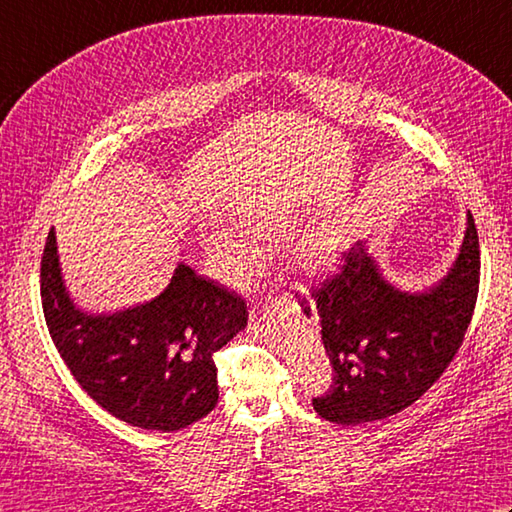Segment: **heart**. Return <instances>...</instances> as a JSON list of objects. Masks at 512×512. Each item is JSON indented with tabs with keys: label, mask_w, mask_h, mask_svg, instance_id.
Returning <instances> with one entry per match:
<instances>
[{
	"label": "heart",
	"mask_w": 512,
	"mask_h": 512,
	"mask_svg": "<svg viewBox=\"0 0 512 512\" xmlns=\"http://www.w3.org/2000/svg\"><path fill=\"white\" fill-rule=\"evenodd\" d=\"M244 226L255 237L268 242L290 237L301 224V213L295 204L284 200H266L248 204L244 213ZM204 248L222 277L233 284L244 286L253 279L264 264V250L247 233L211 228L204 235ZM345 239L334 224H321L303 235L295 246V262L306 273H328L336 268L343 257Z\"/></svg>",
	"instance_id": "heart-1"
}]
</instances>
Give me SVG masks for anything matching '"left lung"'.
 I'll return each instance as SVG.
<instances>
[{"label":"left lung","instance_id":"8db88e82","mask_svg":"<svg viewBox=\"0 0 512 512\" xmlns=\"http://www.w3.org/2000/svg\"><path fill=\"white\" fill-rule=\"evenodd\" d=\"M343 270L312 290L332 387L314 411L336 424L394 416L442 376L460 350L480 288V239L471 211L449 273L420 292L396 288L367 242H356ZM312 317L308 301H301Z\"/></svg>","mask_w":512,"mask_h":512}]
</instances>
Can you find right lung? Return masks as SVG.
<instances>
[{
    "label": "right lung",
    "mask_w": 512,
    "mask_h": 512,
    "mask_svg": "<svg viewBox=\"0 0 512 512\" xmlns=\"http://www.w3.org/2000/svg\"><path fill=\"white\" fill-rule=\"evenodd\" d=\"M41 303L76 383L114 418L151 431H180L215 409L213 354L248 321L242 297L182 262L151 301L85 312L65 288L54 228L41 257Z\"/></svg>",
    "instance_id": "1"
}]
</instances>
